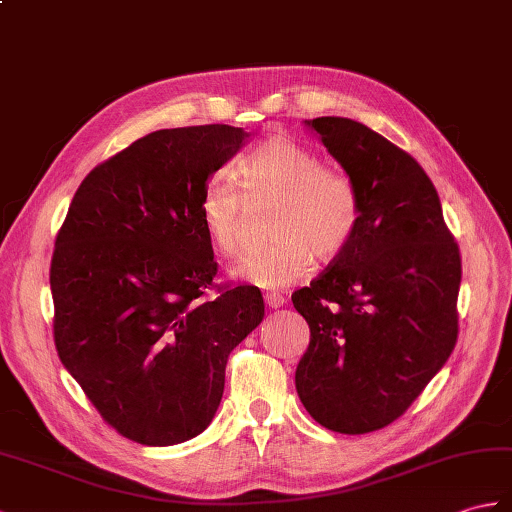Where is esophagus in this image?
Returning a JSON list of instances; mask_svg holds the SVG:
<instances>
[{
	"instance_id": "1",
	"label": "esophagus",
	"mask_w": 512,
	"mask_h": 512,
	"mask_svg": "<svg viewBox=\"0 0 512 512\" xmlns=\"http://www.w3.org/2000/svg\"><path fill=\"white\" fill-rule=\"evenodd\" d=\"M264 301H266V305L268 307H283L285 305V296L283 294H279V292H266L264 294Z\"/></svg>"
}]
</instances>
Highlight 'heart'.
Listing matches in <instances>:
<instances>
[{
    "label": "heart",
    "mask_w": 512,
    "mask_h": 512,
    "mask_svg": "<svg viewBox=\"0 0 512 512\" xmlns=\"http://www.w3.org/2000/svg\"><path fill=\"white\" fill-rule=\"evenodd\" d=\"M237 181L224 174L209 178L200 194V220L213 246L235 257L244 248L246 198H275L268 216L275 240L235 268L257 288H288L312 270L314 257H340L358 233L362 202L353 178L292 135H272L255 146L237 163Z\"/></svg>",
    "instance_id": "1"
}]
</instances>
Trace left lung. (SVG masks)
<instances>
[{
    "label": "left lung",
    "instance_id": "1",
    "mask_svg": "<svg viewBox=\"0 0 512 512\" xmlns=\"http://www.w3.org/2000/svg\"><path fill=\"white\" fill-rule=\"evenodd\" d=\"M360 192L351 246L292 303L310 325L296 366L305 410L331 432L397 421L458 340L460 248L417 159L347 117L307 120Z\"/></svg>",
    "mask_w": 512,
    "mask_h": 512
}]
</instances>
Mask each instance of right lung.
Here are the masks:
<instances>
[{
    "instance_id": "obj_1",
    "label": "right lung",
    "mask_w": 512,
    "mask_h": 512,
    "mask_svg": "<svg viewBox=\"0 0 512 512\" xmlns=\"http://www.w3.org/2000/svg\"><path fill=\"white\" fill-rule=\"evenodd\" d=\"M244 137L227 124L141 137L85 176L58 229V358L104 423L135 443L168 447L205 430L231 351L264 318L255 285L216 283L200 220L202 187Z\"/></svg>"
}]
</instances>
